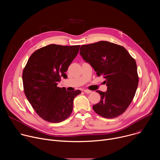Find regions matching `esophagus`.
Instances as JSON below:
<instances>
[{"mask_svg":"<svg viewBox=\"0 0 160 160\" xmlns=\"http://www.w3.org/2000/svg\"><path fill=\"white\" fill-rule=\"evenodd\" d=\"M83 91H84L85 93H87V94H90L91 92H92V91H91V90H88V89H85Z\"/></svg>","mask_w":160,"mask_h":160,"instance_id":"1","label":"esophagus"}]
</instances>
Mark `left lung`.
<instances>
[{"mask_svg":"<svg viewBox=\"0 0 160 160\" xmlns=\"http://www.w3.org/2000/svg\"><path fill=\"white\" fill-rule=\"evenodd\" d=\"M80 54L90 64L98 77L106 79V92L97 90L99 102L92 106L98 115L106 118H116L128 108L139 83L135 59L121 45L100 41L83 45Z\"/></svg>","mask_w":160,"mask_h":160,"instance_id":"left-lung-1","label":"left lung"}]
</instances>
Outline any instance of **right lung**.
<instances>
[{
	"mask_svg": "<svg viewBox=\"0 0 160 160\" xmlns=\"http://www.w3.org/2000/svg\"><path fill=\"white\" fill-rule=\"evenodd\" d=\"M80 45L50 44L35 51L22 72L25 94L38 116L51 123L61 122L70 116L73 100L81 93L57 86L78 54Z\"/></svg>",
	"mask_w": 160,
	"mask_h": 160,
	"instance_id": "obj_1",
	"label": "right lung"
}]
</instances>
